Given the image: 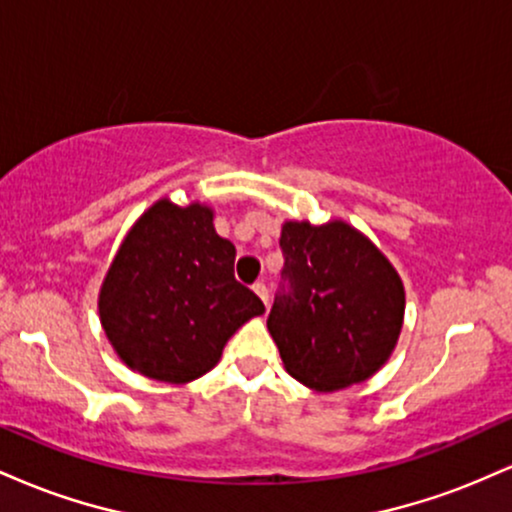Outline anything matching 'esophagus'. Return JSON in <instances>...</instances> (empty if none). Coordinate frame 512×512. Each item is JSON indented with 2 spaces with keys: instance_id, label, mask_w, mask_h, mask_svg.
<instances>
[{
  "instance_id": "esophagus-1",
  "label": "esophagus",
  "mask_w": 512,
  "mask_h": 512,
  "mask_svg": "<svg viewBox=\"0 0 512 512\" xmlns=\"http://www.w3.org/2000/svg\"><path fill=\"white\" fill-rule=\"evenodd\" d=\"M252 291H255L257 296L262 298L264 305H269V291H267V284H264V281H257V284H252Z\"/></svg>"
}]
</instances>
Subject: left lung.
<instances>
[{"instance_id":"8db88e82","label":"left lung","mask_w":512,"mask_h":512,"mask_svg":"<svg viewBox=\"0 0 512 512\" xmlns=\"http://www.w3.org/2000/svg\"><path fill=\"white\" fill-rule=\"evenodd\" d=\"M279 248L284 269L267 327L286 370L320 392L370 378L402 332L395 267L342 221L284 223Z\"/></svg>"}]
</instances>
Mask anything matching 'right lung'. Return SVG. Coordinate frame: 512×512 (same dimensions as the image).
<instances>
[{"mask_svg":"<svg viewBox=\"0 0 512 512\" xmlns=\"http://www.w3.org/2000/svg\"><path fill=\"white\" fill-rule=\"evenodd\" d=\"M236 248L202 204L161 199L134 223L103 281V330L129 368L190 383L264 303L233 276Z\"/></svg>","mask_w":512,"mask_h":512,"instance_id":"1","label":"right lung"}]
</instances>
